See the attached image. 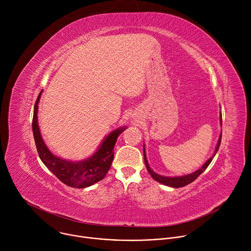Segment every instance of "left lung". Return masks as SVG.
<instances>
[{
    "mask_svg": "<svg viewBox=\"0 0 251 251\" xmlns=\"http://www.w3.org/2000/svg\"><path fill=\"white\" fill-rule=\"evenodd\" d=\"M221 124H223L222 122V114H221ZM221 141H222V135L220 136L219 138V142H218V145L216 147V151H214V154L212 157H210L202 166L201 168H200L199 170H197L196 172L192 173V174H189V175H186V176H160L158 174H156L149 166L148 164V161H147V158H146V152H145V146H144V160H145V165H146V168L148 170V172L150 173V175L152 176V177L154 178L155 181L165 185V186H169V187H173V188H182V187H185L189 184H191L192 182H194L196 178L208 167V165L210 164V162L212 161L213 157L216 156L219 148H220V145H221Z\"/></svg>",
    "mask_w": 251,
    "mask_h": 251,
    "instance_id": "8db88e82",
    "label": "left lung"
}]
</instances>
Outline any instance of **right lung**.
<instances>
[{"mask_svg":"<svg viewBox=\"0 0 251 251\" xmlns=\"http://www.w3.org/2000/svg\"><path fill=\"white\" fill-rule=\"evenodd\" d=\"M42 92L34 104L32 117V132L39 156L47 168L68 187L83 189L101 181L109 171L113 157L114 146L118 136L126 129L118 128L107 136L95 154L80 162H70L54 156L46 146L38 124V104Z\"/></svg>","mask_w":251,"mask_h":251,"instance_id":"add662e5","label":"right lung"}]
</instances>
